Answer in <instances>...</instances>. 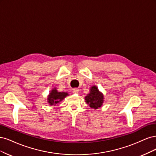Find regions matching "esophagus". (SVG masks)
Masks as SVG:
<instances>
[{
    "mask_svg": "<svg viewBox=\"0 0 156 156\" xmlns=\"http://www.w3.org/2000/svg\"><path fill=\"white\" fill-rule=\"evenodd\" d=\"M73 93L75 94H78L79 93V89L78 88L73 89Z\"/></svg>",
    "mask_w": 156,
    "mask_h": 156,
    "instance_id": "esophagus-1",
    "label": "esophagus"
}]
</instances>
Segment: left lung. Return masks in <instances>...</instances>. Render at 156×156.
<instances>
[{
    "label": "left lung",
    "instance_id": "8db88e82",
    "mask_svg": "<svg viewBox=\"0 0 156 156\" xmlns=\"http://www.w3.org/2000/svg\"><path fill=\"white\" fill-rule=\"evenodd\" d=\"M86 102L90 108L93 109H98L102 105L104 102V95L99 91L97 86H92L90 89V93L85 97Z\"/></svg>",
    "mask_w": 156,
    "mask_h": 156
}]
</instances>
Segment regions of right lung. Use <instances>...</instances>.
<instances>
[{
  "mask_svg": "<svg viewBox=\"0 0 156 156\" xmlns=\"http://www.w3.org/2000/svg\"><path fill=\"white\" fill-rule=\"evenodd\" d=\"M68 95L67 93L58 92L56 88H54L48 94L47 102L51 105H55L59 103Z\"/></svg>",
  "mask_w": 156,
  "mask_h": 156,
  "instance_id": "add662e5",
  "label": "right lung"
}]
</instances>
